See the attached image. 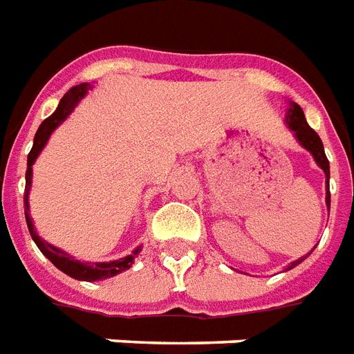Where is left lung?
<instances>
[{"label":"left lung","mask_w":354,"mask_h":354,"mask_svg":"<svg viewBox=\"0 0 354 354\" xmlns=\"http://www.w3.org/2000/svg\"><path fill=\"white\" fill-rule=\"evenodd\" d=\"M286 122H288V126L295 131V137L299 139V142H301V145H303V147L312 153V156H314L315 163H317V165L323 169V172H325V176H327V206L328 209H330V191H328L330 167H328V159L327 156H325V148H323V142H321L319 135L310 128L308 122H306V118H304L303 109H301L297 104L291 105L290 113H288V120H286ZM299 261H303V258H299L297 261H293L291 267H295Z\"/></svg>","instance_id":"obj_1"}]
</instances>
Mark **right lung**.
<instances>
[{
	"label": "right lung",
	"instance_id": "add662e5",
	"mask_svg": "<svg viewBox=\"0 0 354 354\" xmlns=\"http://www.w3.org/2000/svg\"><path fill=\"white\" fill-rule=\"evenodd\" d=\"M88 85L87 83H81V85H75L68 91V93L64 94L61 102H59V107L55 109V113L48 117L44 122L40 124L39 129H37V133H35V141H33V148H31V152L27 156V171H26V193H24V209H26V221H27V228H29V234L33 237V241L37 243V247L40 249V252L48 258V260L53 263V266L61 269L63 273H66L72 279L77 280H87V282H94V280H102V279H109V277H115V274L122 273L126 269L131 267L133 263V256H126V258H120L117 261H109V263H83L80 260H74L72 256L66 254L64 250L55 249V247H51L50 243L42 241L39 236H37V232L33 228V221L29 217V187H31V174H33V163L37 156L40 153V150L44 148V145L50 139V135L53 129L57 128L59 124L63 122L64 118L68 117L72 109H74L77 102H80L85 93H87ZM139 249L135 250L133 254H137Z\"/></svg>",
	"mask_w": 354,
	"mask_h": 354
}]
</instances>
